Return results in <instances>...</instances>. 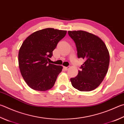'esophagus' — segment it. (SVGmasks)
<instances>
[{
  "label": "esophagus",
  "mask_w": 124,
  "mask_h": 124,
  "mask_svg": "<svg viewBox=\"0 0 124 124\" xmlns=\"http://www.w3.org/2000/svg\"><path fill=\"white\" fill-rule=\"evenodd\" d=\"M66 70H68L69 68H70V67H63Z\"/></svg>",
  "instance_id": "1"
}]
</instances>
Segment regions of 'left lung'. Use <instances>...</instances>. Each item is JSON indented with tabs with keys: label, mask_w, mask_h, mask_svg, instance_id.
Returning <instances> with one entry per match:
<instances>
[{
	"label": "left lung",
	"mask_w": 124,
	"mask_h": 124,
	"mask_svg": "<svg viewBox=\"0 0 124 124\" xmlns=\"http://www.w3.org/2000/svg\"><path fill=\"white\" fill-rule=\"evenodd\" d=\"M68 32L75 43L78 58L85 60L78 75L70 78L71 85L81 92L93 91L102 82L107 73L109 51L98 36L83 30L68 31Z\"/></svg>",
	"instance_id": "8db88e82"
}]
</instances>
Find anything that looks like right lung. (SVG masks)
I'll return each mask as SVG.
<instances>
[{"label":"right lung","instance_id":"right-lung-1","mask_svg":"<svg viewBox=\"0 0 124 124\" xmlns=\"http://www.w3.org/2000/svg\"><path fill=\"white\" fill-rule=\"evenodd\" d=\"M67 31L46 28L32 33L24 40L18 53L22 76L31 88L46 91L54 85L63 67L48 63L57 44Z\"/></svg>","mask_w":124,"mask_h":124}]
</instances>
